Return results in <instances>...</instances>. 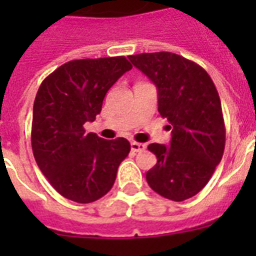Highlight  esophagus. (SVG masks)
I'll return each instance as SVG.
<instances>
[{"label":"esophagus","instance_id":"obj_1","mask_svg":"<svg viewBox=\"0 0 256 256\" xmlns=\"http://www.w3.org/2000/svg\"><path fill=\"white\" fill-rule=\"evenodd\" d=\"M130 146H132V150L133 152H142V150H145V144H141V142H136V141H133L132 144H130Z\"/></svg>","mask_w":256,"mask_h":256}]
</instances>
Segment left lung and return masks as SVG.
<instances>
[{
	"label": "left lung",
	"mask_w": 256,
	"mask_h": 256,
	"mask_svg": "<svg viewBox=\"0 0 256 256\" xmlns=\"http://www.w3.org/2000/svg\"><path fill=\"white\" fill-rule=\"evenodd\" d=\"M158 88V110L172 123L170 146L150 144L158 163L146 182L160 196L182 202L207 185L225 150L220 94L206 70L170 52L128 56Z\"/></svg>",
	"instance_id": "obj_1"
}]
</instances>
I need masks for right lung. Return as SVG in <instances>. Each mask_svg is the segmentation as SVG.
I'll use <instances>...</instances> for the list:
<instances>
[{
	"mask_svg": "<svg viewBox=\"0 0 256 256\" xmlns=\"http://www.w3.org/2000/svg\"><path fill=\"white\" fill-rule=\"evenodd\" d=\"M132 67L123 56L72 60L40 86L32 110V154L42 174L66 198L92 203L111 190L130 142L86 134L84 124L94 120L106 92Z\"/></svg>",
	"mask_w": 256,
	"mask_h": 256,
	"instance_id": "obj_1",
	"label": "right lung"
}]
</instances>
